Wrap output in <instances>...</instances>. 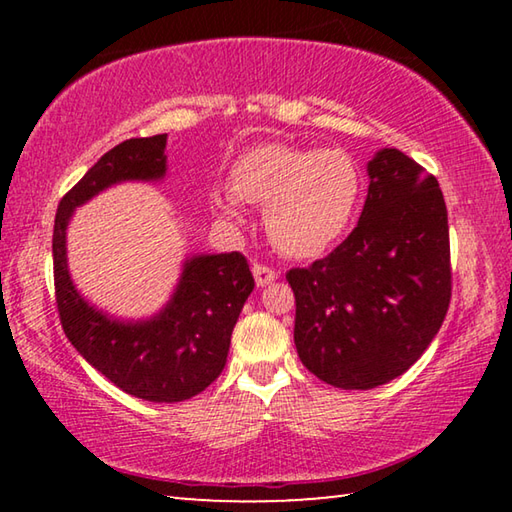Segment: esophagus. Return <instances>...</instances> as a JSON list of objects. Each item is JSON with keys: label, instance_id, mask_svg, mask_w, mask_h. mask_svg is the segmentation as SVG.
Here are the masks:
<instances>
[{"label": "esophagus", "instance_id": "esophagus-1", "mask_svg": "<svg viewBox=\"0 0 512 512\" xmlns=\"http://www.w3.org/2000/svg\"><path fill=\"white\" fill-rule=\"evenodd\" d=\"M253 275H255L257 287H266V284H271L273 280H277V271L268 268L266 264H253Z\"/></svg>", "mask_w": 512, "mask_h": 512}]
</instances>
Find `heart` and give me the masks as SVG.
Here are the masks:
<instances>
[{
    "instance_id": "1",
    "label": "heart",
    "mask_w": 512,
    "mask_h": 512,
    "mask_svg": "<svg viewBox=\"0 0 512 512\" xmlns=\"http://www.w3.org/2000/svg\"><path fill=\"white\" fill-rule=\"evenodd\" d=\"M363 178L343 149L259 144L230 171V192H214L210 205L225 221H239V201L264 207L273 244L291 257H316L348 228Z\"/></svg>"
}]
</instances>
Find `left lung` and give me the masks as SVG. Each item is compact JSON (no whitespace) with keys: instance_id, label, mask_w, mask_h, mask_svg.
<instances>
[{"instance_id":"1","label":"left lung","mask_w":512,"mask_h":512,"mask_svg":"<svg viewBox=\"0 0 512 512\" xmlns=\"http://www.w3.org/2000/svg\"><path fill=\"white\" fill-rule=\"evenodd\" d=\"M368 176V198L348 239L287 273L302 366L343 391H368L409 370L452 300L438 180L397 149L377 151Z\"/></svg>"}]
</instances>
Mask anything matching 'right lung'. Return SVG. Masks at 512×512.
Wrapping results in <instances>:
<instances>
[{"mask_svg": "<svg viewBox=\"0 0 512 512\" xmlns=\"http://www.w3.org/2000/svg\"><path fill=\"white\" fill-rule=\"evenodd\" d=\"M164 149L167 135H153L133 137L103 155L60 201L51 248L60 323L81 357L124 393L173 404L205 391L228 361L232 329L255 289L246 257H189L171 300L146 320H119L92 307L67 268V225L76 207L126 180H162Z\"/></svg>", "mask_w": 512, "mask_h": 512, "instance_id": "obj_1", "label": "right lung"}]
</instances>
